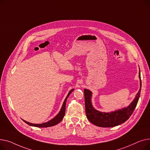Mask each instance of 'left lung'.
Here are the masks:
<instances>
[{
	"label": "left lung",
	"instance_id": "obj_1",
	"mask_svg": "<svg viewBox=\"0 0 150 150\" xmlns=\"http://www.w3.org/2000/svg\"><path fill=\"white\" fill-rule=\"evenodd\" d=\"M140 88L133 100L128 106L111 112H102L96 110L92 105V92L87 89L84 90L85 112L87 119L93 124L100 127H114L127 121L134 110L138 102L141 91V79L139 69Z\"/></svg>",
	"mask_w": 150,
	"mask_h": 150
}]
</instances>
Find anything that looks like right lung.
<instances>
[{
    "instance_id": "1",
    "label": "right lung",
    "mask_w": 150,
    "mask_h": 150,
    "mask_svg": "<svg viewBox=\"0 0 150 150\" xmlns=\"http://www.w3.org/2000/svg\"><path fill=\"white\" fill-rule=\"evenodd\" d=\"M74 91V89H72L70 90L68 94V95L67 96L65 99L64 100V102L62 104V108L60 110V111L59 112V113L57 114V115L54 117L52 118V119H51L50 120L43 123V124H32V123L28 122L27 121H26L25 120H23V122H25L26 124H27L28 125L32 126V127H39V128H45V127H52L54 126L57 124H58L59 123L62 121V120L63 119L65 114V107H66V102L68 98V96H69V94H71L73 91Z\"/></svg>"
}]
</instances>
